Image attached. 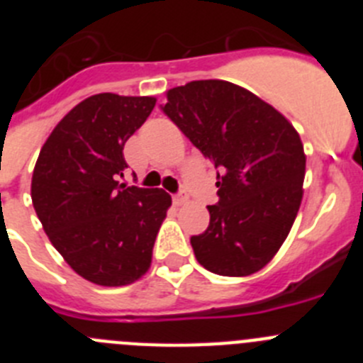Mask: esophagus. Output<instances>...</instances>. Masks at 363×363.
Here are the masks:
<instances>
[{
    "mask_svg": "<svg viewBox=\"0 0 363 363\" xmlns=\"http://www.w3.org/2000/svg\"><path fill=\"white\" fill-rule=\"evenodd\" d=\"M172 201H174V205L187 203V194H185V192H179V194H174V196H172Z\"/></svg>",
    "mask_w": 363,
    "mask_h": 363,
    "instance_id": "1",
    "label": "esophagus"
}]
</instances>
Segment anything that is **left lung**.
Listing matches in <instances>:
<instances>
[{"instance_id": "obj_1", "label": "left lung", "mask_w": 363, "mask_h": 363, "mask_svg": "<svg viewBox=\"0 0 363 363\" xmlns=\"http://www.w3.org/2000/svg\"><path fill=\"white\" fill-rule=\"evenodd\" d=\"M162 111L220 169L209 227L191 238L194 256L214 274H255L280 251L300 209V134L267 101L223 79L174 86Z\"/></svg>"}]
</instances>
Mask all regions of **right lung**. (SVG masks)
Wrapping results in <instances>:
<instances>
[{"instance_id":"right-lung-1","label":"right lung","mask_w":363,"mask_h":363,"mask_svg":"<svg viewBox=\"0 0 363 363\" xmlns=\"http://www.w3.org/2000/svg\"><path fill=\"white\" fill-rule=\"evenodd\" d=\"M156 105L112 92L83 99L54 127L32 172L30 196L50 243L82 278L129 285L149 271L172 200L162 189L127 187L125 142Z\"/></svg>"}]
</instances>
